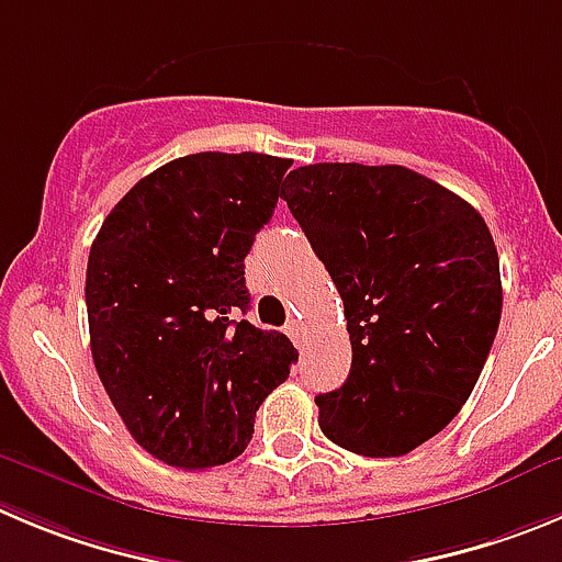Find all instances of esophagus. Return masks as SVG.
I'll use <instances>...</instances> for the list:
<instances>
[{
	"label": "esophagus",
	"instance_id": "1",
	"mask_svg": "<svg viewBox=\"0 0 562 562\" xmlns=\"http://www.w3.org/2000/svg\"><path fill=\"white\" fill-rule=\"evenodd\" d=\"M285 333H288V338L299 346L302 340H305V324L299 322V318H291V322L285 324Z\"/></svg>",
	"mask_w": 562,
	"mask_h": 562
}]
</instances>
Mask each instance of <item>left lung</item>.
Instances as JSON below:
<instances>
[{
  "label": "left lung",
  "mask_w": 562,
  "mask_h": 562,
  "mask_svg": "<svg viewBox=\"0 0 562 562\" xmlns=\"http://www.w3.org/2000/svg\"><path fill=\"white\" fill-rule=\"evenodd\" d=\"M282 199L333 277L352 369L318 427L363 458H402L474 391L502 318L499 255L458 193L405 166L313 162Z\"/></svg>",
  "instance_id": "obj_1"
}]
</instances>
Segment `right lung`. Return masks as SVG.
I'll return each instance as SVG.
<instances>
[{
  "mask_svg": "<svg viewBox=\"0 0 562 562\" xmlns=\"http://www.w3.org/2000/svg\"><path fill=\"white\" fill-rule=\"evenodd\" d=\"M285 157L199 151L135 182L88 255L91 355L110 402L151 458L229 463L299 352L244 316V257L282 196Z\"/></svg>",
  "mask_w": 562,
  "mask_h": 562,
  "instance_id": "1",
  "label": "right lung"
}]
</instances>
